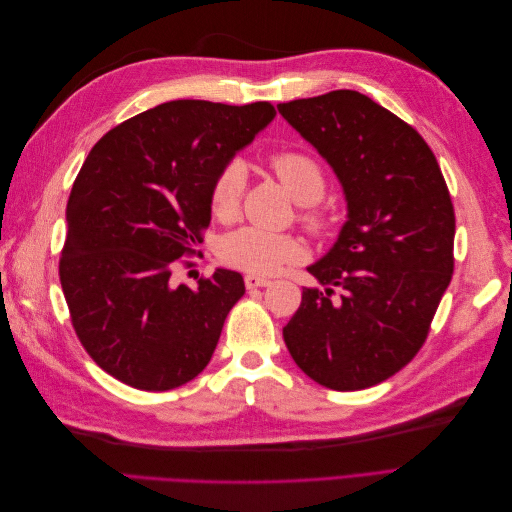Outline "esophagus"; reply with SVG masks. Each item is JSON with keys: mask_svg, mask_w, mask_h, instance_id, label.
Returning a JSON list of instances; mask_svg holds the SVG:
<instances>
[{"mask_svg": "<svg viewBox=\"0 0 512 512\" xmlns=\"http://www.w3.org/2000/svg\"><path fill=\"white\" fill-rule=\"evenodd\" d=\"M271 280H267V277H260V275H245V286L247 288H262V286H269Z\"/></svg>", "mask_w": 512, "mask_h": 512, "instance_id": "obj_1", "label": "esophagus"}]
</instances>
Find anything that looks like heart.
<instances>
[{
  "instance_id": "b5f03b06",
  "label": "heart",
  "mask_w": 512,
  "mask_h": 512,
  "mask_svg": "<svg viewBox=\"0 0 512 512\" xmlns=\"http://www.w3.org/2000/svg\"><path fill=\"white\" fill-rule=\"evenodd\" d=\"M273 173L282 181L288 194L299 205H314L327 190L322 168L299 151H277L269 160ZM245 185V175L241 164L232 162L222 173L215 177L211 188V209L218 218H230L237 211L239 198ZM303 222L312 232H327L329 222L320 213L309 211L303 215ZM303 254L301 243L280 232L262 230V228H239L230 232L220 243V258L228 267L247 271L252 275H271L277 273L290 262L299 260Z\"/></svg>"
}]
</instances>
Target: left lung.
<instances>
[{"mask_svg":"<svg viewBox=\"0 0 512 512\" xmlns=\"http://www.w3.org/2000/svg\"><path fill=\"white\" fill-rule=\"evenodd\" d=\"M277 111L333 168L348 209L331 250L307 267L324 288H303L284 342L314 382L361 391L397 374L425 342L453 277L451 194L423 136L359 91Z\"/></svg>","mask_w":512,"mask_h":512,"instance_id":"left-lung-1","label":"left lung"}]
</instances>
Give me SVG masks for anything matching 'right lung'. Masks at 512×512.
I'll return each instance as SVG.
<instances>
[{
	"instance_id": "obj_1",
	"label": "right lung",
	"mask_w": 512,
	"mask_h": 512,
	"mask_svg": "<svg viewBox=\"0 0 512 512\" xmlns=\"http://www.w3.org/2000/svg\"><path fill=\"white\" fill-rule=\"evenodd\" d=\"M275 117L269 102L173 100L106 132L76 177L59 280L83 348L106 374L170 391L203 371L245 292L215 269L173 282L211 222L213 181Z\"/></svg>"
}]
</instances>
